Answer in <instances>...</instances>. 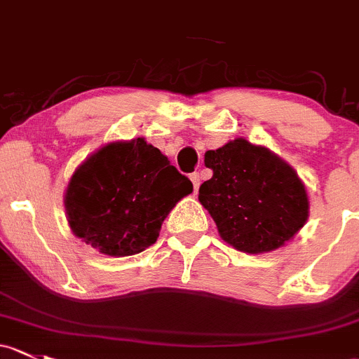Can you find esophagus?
I'll return each instance as SVG.
<instances>
[{
    "instance_id": "1",
    "label": "esophagus",
    "mask_w": 359,
    "mask_h": 359,
    "mask_svg": "<svg viewBox=\"0 0 359 359\" xmlns=\"http://www.w3.org/2000/svg\"><path fill=\"white\" fill-rule=\"evenodd\" d=\"M191 182H192V186H194V191H198L199 184H201V173H199V172L191 173Z\"/></svg>"
}]
</instances>
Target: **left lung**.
Returning a JSON list of instances; mask_svg holds the SVG:
<instances>
[{"mask_svg":"<svg viewBox=\"0 0 359 359\" xmlns=\"http://www.w3.org/2000/svg\"><path fill=\"white\" fill-rule=\"evenodd\" d=\"M205 165L213 177L199 187V203L230 246L249 255L273 251L306 224V187L270 149L239 137L206 151Z\"/></svg>","mask_w":359,"mask_h":359,"instance_id":"8db88e82","label":"left lung"}]
</instances>
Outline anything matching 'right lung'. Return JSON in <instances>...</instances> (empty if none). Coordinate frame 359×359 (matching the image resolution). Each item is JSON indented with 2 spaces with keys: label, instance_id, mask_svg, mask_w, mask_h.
I'll use <instances>...</instances> for the list:
<instances>
[{
  "label": "right lung",
  "instance_id": "obj_1",
  "mask_svg": "<svg viewBox=\"0 0 359 359\" xmlns=\"http://www.w3.org/2000/svg\"><path fill=\"white\" fill-rule=\"evenodd\" d=\"M192 182L142 137L110 142L72 175L65 210L72 232L108 256H132L156 243Z\"/></svg>",
  "mask_w": 359,
  "mask_h": 359
}]
</instances>
